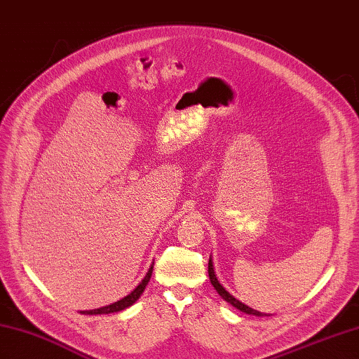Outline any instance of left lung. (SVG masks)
<instances>
[{"mask_svg":"<svg viewBox=\"0 0 359 359\" xmlns=\"http://www.w3.org/2000/svg\"><path fill=\"white\" fill-rule=\"evenodd\" d=\"M208 273H209V279H210V283H212V287L217 290V292L219 294V296H222V299L223 300H226L227 303H231L232 306H235L236 309H240V311H243V312H245V314H250V316H256V317H264V316H267V314H262V312H259V311H256V309H253V308H250V306H247V305H244L243 302H240L238 299H235L231 292H229L222 283H219V280L217 279V274H215V270H214V262H212V256H210L209 258V265H208Z\"/></svg>","mask_w":359,"mask_h":359,"instance_id":"left-lung-1","label":"left lung"}]
</instances>
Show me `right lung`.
Masks as SVG:
<instances>
[{
	"label": "right lung",
	"instance_id": "obj_1",
	"mask_svg": "<svg viewBox=\"0 0 359 359\" xmlns=\"http://www.w3.org/2000/svg\"><path fill=\"white\" fill-rule=\"evenodd\" d=\"M153 265H154V262L150 265L149 271H147L145 278L140 282V285H137V287H136L130 294H127L126 297L119 299V300H118V302H115V303H110V305H107V306H101V308L90 309V311H80V312H81V314H86V316L112 314V312H119V311H123V309H126V308H128V306H132L133 303H135L137 299L141 297V294L144 292V290H145V287H147V283L150 282L151 273H153Z\"/></svg>",
	"mask_w": 359,
	"mask_h": 359
}]
</instances>
